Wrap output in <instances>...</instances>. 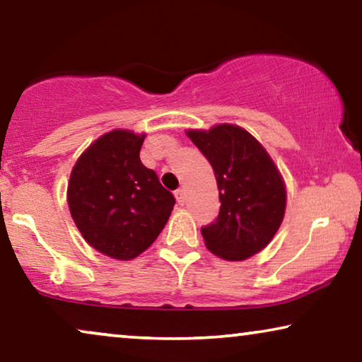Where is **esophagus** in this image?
<instances>
[{
  "instance_id": "34e87169",
  "label": "esophagus",
  "mask_w": 362,
  "mask_h": 362,
  "mask_svg": "<svg viewBox=\"0 0 362 362\" xmlns=\"http://www.w3.org/2000/svg\"><path fill=\"white\" fill-rule=\"evenodd\" d=\"M175 196H176V199H177V202L181 204H185V189H182V187H180V189H176L175 191Z\"/></svg>"
}]
</instances>
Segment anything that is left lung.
Returning <instances> with one entry per match:
<instances>
[{
  "mask_svg": "<svg viewBox=\"0 0 362 362\" xmlns=\"http://www.w3.org/2000/svg\"><path fill=\"white\" fill-rule=\"evenodd\" d=\"M187 137L212 165L218 187V216L201 228L206 246L228 261L250 258L271 242L284 218L286 187L274 161L237 125L189 130Z\"/></svg>",
  "mask_w": 362,
  "mask_h": 362,
  "instance_id": "left-lung-1",
  "label": "left lung"
}]
</instances>
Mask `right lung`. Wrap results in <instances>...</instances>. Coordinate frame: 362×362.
Segmentation results:
<instances>
[{
  "mask_svg": "<svg viewBox=\"0 0 362 362\" xmlns=\"http://www.w3.org/2000/svg\"><path fill=\"white\" fill-rule=\"evenodd\" d=\"M145 135L112 130L73 166L68 207L83 238L114 259H132L155 242L176 199L140 161Z\"/></svg>",
  "mask_w": 362,
  "mask_h": 362,
  "instance_id": "right-lung-1",
  "label": "right lung"
}]
</instances>
